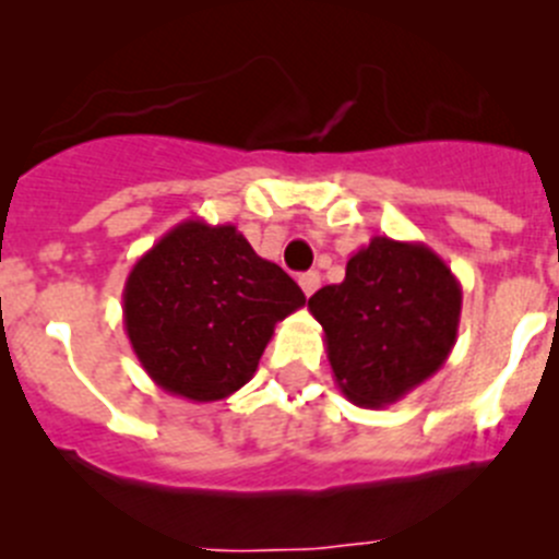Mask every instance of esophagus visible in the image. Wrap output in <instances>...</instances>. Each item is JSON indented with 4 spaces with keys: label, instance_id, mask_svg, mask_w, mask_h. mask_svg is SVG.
<instances>
[{
    "label": "esophagus",
    "instance_id": "esophagus-1",
    "mask_svg": "<svg viewBox=\"0 0 559 559\" xmlns=\"http://www.w3.org/2000/svg\"><path fill=\"white\" fill-rule=\"evenodd\" d=\"M297 284H300V289H304L306 297H311L317 292V286H320V273H314V270H311V273H304L300 278H297Z\"/></svg>",
    "mask_w": 559,
    "mask_h": 559
}]
</instances>
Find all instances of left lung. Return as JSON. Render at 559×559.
<instances>
[{
    "label": "left lung",
    "instance_id": "1",
    "mask_svg": "<svg viewBox=\"0 0 559 559\" xmlns=\"http://www.w3.org/2000/svg\"><path fill=\"white\" fill-rule=\"evenodd\" d=\"M463 292L425 242L372 237L347 259L342 284L309 297L342 394L383 408L444 367L461 325Z\"/></svg>",
    "mask_w": 559,
    "mask_h": 559
}]
</instances>
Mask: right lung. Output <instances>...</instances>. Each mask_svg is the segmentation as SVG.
Listing matches in <instances>:
<instances>
[{
  "label": "right lung",
  "mask_w": 559,
  "mask_h": 559,
  "mask_svg": "<svg viewBox=\"0 0 559 559\" xmlns=\"http://www.w3.org/2000/svg\"><path fill=\"white\" fill-rule=\"evenodd\" d=\"M306 304L300 286L237 226L192 221L145 250L123 286V328L162 391L231 397L253 378L275 325Z\"/></svg>",
  "instance_id": "1"
}]
</instances>
